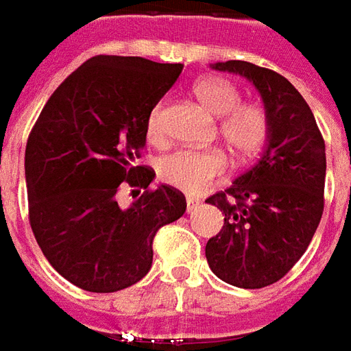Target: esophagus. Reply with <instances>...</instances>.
<instances>
[{"instance_id":"obj_1","label":"esophagus","mask_w":351,"mask_h":351,"mask_svg":"<svg viewBox=\"0 0 351 351\" xmlns=\"http://www.w3.org/2000/svg\"><path fill=\"white\" fill-rule=\"evenodd\" d=\"M199 206V200L197 199H187V212H193V210H195V208Z\"/></svg>"}]
</instances>
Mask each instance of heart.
Masks as SVG:
<instances>
[{
	"mask_svg": "<svg viewBox=\"0 0 351 351\" xmlns=\"http://www.w3.org/2000/svg\"><path fill=\"white\" fill-rule=\"evenodd\" d=\"M193 93L217 122V134L239 160H248L262 149L271 130L267 108L258 101H241V89L221 76L195 82ZM145 134L151 143L164 141L162 105H154L145 120ZM227 170L226 154L217 149H180L158 160V178L173 189L199 195Z\"/></svg>",
	"mask_w": 351,
	"mask_h": 351,
	"instance_id": "1",
	"label": "heart"
}]
</instances>
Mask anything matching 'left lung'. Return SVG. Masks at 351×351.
Segmentation results:
<instances>
[{
	"label": "left lung",
	"mask_w": 351,
	"mask_h": 351,
	"mask_svg": "<svg viewBox=\"0 0 351 351\" xmlns=\"http://www.w3.org/2000/svg\"><path fill=\"white\" fill-rule=\"evenodd\" d=\"M212 69L252 82L271 130L262 158L206 199L226 214L221 231L206 243V260L221 281L263 289L291 271L315 235L325 208V139L306 99L275 70L246 60Z\"/></svg>",
	"instance_id": "1"
}]
</instances>
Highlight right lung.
<instances>
[{
  "instance_id": "1",
  "label": "right lung",
  "mask_w": 351,
  "mask_h": 351,
  "mask_svg": "<svg viewBox=\"0 0 351 351\" xmlns=\"http://www.w3.org/2000/svg\"><path fill=\"white\" fill-rule=\"evenodd\" d=\"M181 70L143 57H91L53 91L28 135L32 233L53 269L84 291L116 292L141 281L156 231L187 208L181 191L152 189L154 170L135 164L147 114ZM122 186L134 193L132 207L117 204Z\"/></svg>"
}]
</instances>
